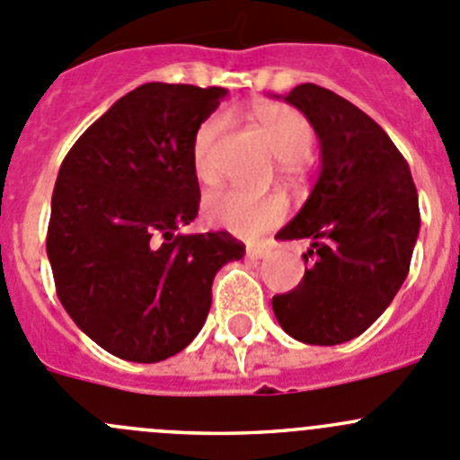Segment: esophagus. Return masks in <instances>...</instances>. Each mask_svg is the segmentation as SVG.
Instances as JSON below:
<instances>
[{"mask_svg":"<svg viewBox=\"0 0 460 460\" xmlns=\"http://www.w3.org/2000/svg\"><path fill=\"white\" fill-rule=\"evenodd\" d=\"M246 255L251 257V260H264V257H269V251H266V248H248Z\"/></svg>","mask_w":460,"mask_h":460,"instance_id":"34e87169","label":"esophagus"}]
</instances>
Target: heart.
<instances>
[{"mask_svg":"<svg viewBox=\"0 0 460 460\" xmlns=\"http://www.w3.org/2000/svg\"><path fill=\"white\" fill-rule=\"evenodd\" d=\"M252 124L279 160L284 176H296L314 144V128L307 117L284 103H260L251 111ZM223 130L221 117H209L199 126L191 144V164L203 182L217 178V144ZM205 218L209 226L223 227L243 239H257L287 218L288 205L282 194L251 196L243 191L223 190L205 199Z\"/></svg>","mask_w":460,"mask_h":460,"instance_id":"heart-1","label":"heart"}]
</instances>
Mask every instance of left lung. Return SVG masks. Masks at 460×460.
Segmentation results:
<instances>
[{"label":"left lung","mask_w":460,"mask_h":460,"mask_svg":"<svg viewBox=\"0 0 460 460\" xmlns=\"http://www.w3.org/2000/svg\"><path fill=\"white\" fill-rule=\"evenodd\" d=\"M284 102L298 108L321 142V173L279 239H309L305 278L273 296L282 330L309 345L364 334L406 279L420 233L409 164L382 126L343 96L314 83Z\"/></svg>","instance_id":"8db88e82"}]
</instances>
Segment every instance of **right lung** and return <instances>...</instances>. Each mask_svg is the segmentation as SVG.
<instances>
[{
  "instance_id": "right-lung-1",
  "label": "right lung",
  "mask_w": 460,
  "mask_h": 460,
  "mask_svg": "<svg viewBox=\"0 0 460 460\" xmlns=\"http://www.w3.org/2000/svg\"><path fill=\"white\" fill-rule=\"evenodd\" d=\"M223 87L144 83L76 139L51 196L47 255L72 321L115 357L155 364L208 318L212 282L243 257L227 233L178 234L199 214V126Z\"/></svg>"
}]
</instances>
